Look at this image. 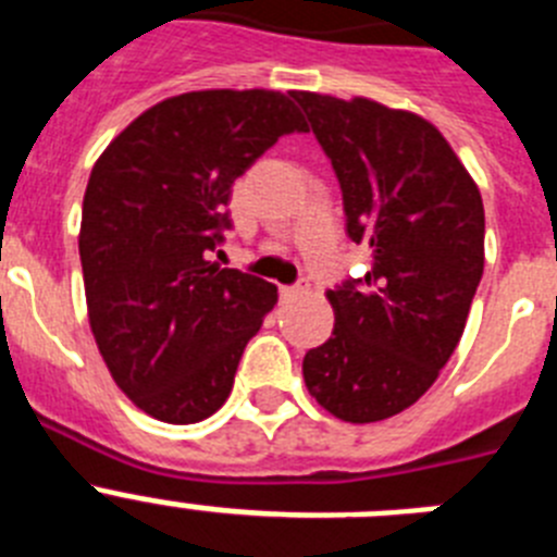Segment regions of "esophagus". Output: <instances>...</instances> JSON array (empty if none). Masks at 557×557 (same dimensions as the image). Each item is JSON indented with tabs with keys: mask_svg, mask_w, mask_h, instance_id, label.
Returning a JSON list of instances; mask_svg holds the SVG:
<instances>
[{
	"mask_svg": "<svg viewBox=\"0 0 557 557\" xmlns=\"http://www.w3.org/2000/svg\"><path fill=\"white\" fill-rule=\"evenodd\" d=\"M307 293V284H295V287H282L284 298H295V295Z\"/></svg>",
	"mask_w": 557,
	"mask_h": 557,
	"instance_id": "1",
	"label": "esophagus"
}]
</instances>
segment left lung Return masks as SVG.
<instances>
[{
  "label": "left lung",
  "mask_w": 557,
  "mask_h": 557,
  "mask_svg": "<svg viewBox=\"0 0 557 557\" xmlns=\"http://www.w3.org/2000/svg\"><path fill=\"white\" fill-rule=\"evenodd\" d=\"M332 159L346 231L373 253L329 289L334 332L304 357L314 401L348 424L412 407L466 329L485 268L480 189L432 122L368 97L289 91Z\"/></svg>",
  "instance_id": "1"
}]
</instances>
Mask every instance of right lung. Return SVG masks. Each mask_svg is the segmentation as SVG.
<instances>
[{
	"label": "right lung",
	"instance_id": "obj_1",
	"mask_svg": "<svg viewBox=\"0 0 557 557\" xmlns=\"http://www.w3.org/2000/svg\"><path fill=\"white\" fill-rule=\"evenodd\" d=\"M309 131L270 88H206L139 113L102 150L83 198L88 326L113 382L164 424H198L228 398L275 284L220 268L231 186L278 136Z\"/></svg>",
	"mask_w": 557,
	"mask_h": 557
}]
</instances>
